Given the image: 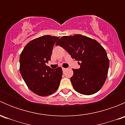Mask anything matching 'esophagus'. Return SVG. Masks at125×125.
Instances as JSON below:
<instances>
[{"label":"esophagus","mask_w":125,"mask_h":125,"mask_svg":"<svg viewBox=\"0 0 125 125\" xmlns=\"http://www.w3.org/2000/svg\"><path fill=\"white\" fill-rule=\"evenodd\" d=\"M66 69H67V68H62V70H63V71H65L66 70Z\"/></svg>","instance_id":"1"}]
</instances>
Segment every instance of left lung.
<instances>
[{"mask_svg":"<svg viewBox=\"0 0 125 125\" xmlns=\"http://www.w3.org/2000/svg\"><path fill=\"white\" fill-rule=\"evenodd\" d=\"M77 60L79 69H73L71 82L77 93L92 95L99 91L108 76L109 60L104 48L95 40L80 34L63 36L57 42Z\"/></svg>","mask_w":125,"mask_h":125,"instance_id":"left-lung-1","label":"left lung"}]
</instances>
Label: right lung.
<instances>
[{
  "instance_id": "1",
  "label": "right lung",
  "mask_w": 125,
  "mask_h": 125,
  "mask_svg": "<svg viewBox=\"0 0 125 125\" xmlns=\"http://www.w3.org/2000/svg\"><path fill=\"white\" fill-rule=\"evenodd\" d=\"M59 39L50 35L35 39L21 54L20 73L29 89L40 96L51 95L60 85L62 68L52 69L46 65L51 60L52 48Z\"/></svg>"
}]
</instances>
